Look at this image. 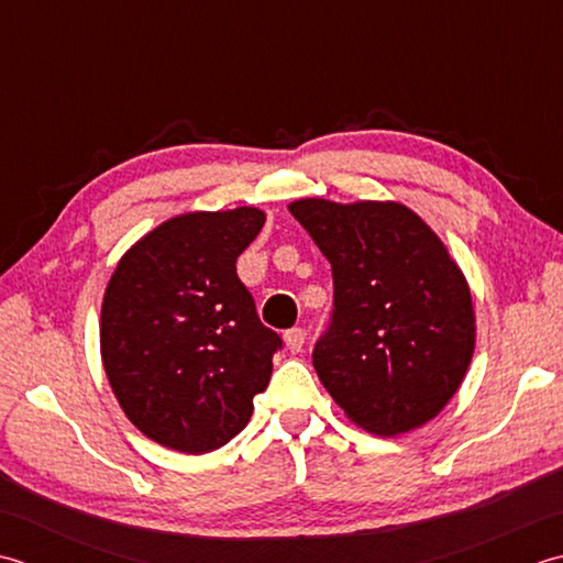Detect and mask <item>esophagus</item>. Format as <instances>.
Segmentation results:
<instances>
[{"label":"esophagus","mask_w":563,"mask_h":563,"mask_svg":"<svg viewBox=\"0 0 563 563\" xmlns=\"http://www.w3.org/2000/svg\"><path fill=\"white\" fill-rule=\"evenodd\" d=\"M303 342H306V330L303 328H291V330L284 332V345L289 352H294V354L301 352Z\"/></svg>","instance_id":"34e87169"}]
</instances>
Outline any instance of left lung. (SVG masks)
Returning <instances> with one entry per match:
<instances>
[{
  "instance_id": "8db88e82",
  "label": "left lung",
  "mask_w": 563,
  "mask_h": 563,
  "mask_svg": "<svg viewBox=\"0 0 563 563\" xmlns=\"http://www.w3.org/2000/svg\"><path fill=\"white\" fill-rule=\"evenodd\" d=\"M289 211L332 267V320L316 342L320 384L364 430L430 422L462 386L476 345L464 272L398 201L298 199Z\"/></svg>"
}]
</instances>
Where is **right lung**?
<instances>
[{
	"label": "right lung",
	"mask_w": 563,
	"mask_h": 563,
	"mask_svg": "<svg viewBox=\"0 0 563 563\" xmlns=\"http://www.w3.org/2000/svg\"><path fill=\"white\" fill-rule=\"evenodd\" d=\"M262 225L255 206L175 216L125 250L107 284L99 345L111 391L167 450L231 442L269 384L282 338L235 272Z\"/></svg>",
	"instance_id": "add662e5"
}]
</instances>
